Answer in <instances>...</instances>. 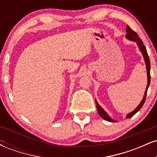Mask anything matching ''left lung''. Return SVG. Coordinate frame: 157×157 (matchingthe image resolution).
Listing matches in <instances>:
<instances>
[{
  "label": "left lung",
  "mask_w": 157,
  "mask_h": 157,
  "mask_svg": "<svg viewBox=\"0 0 157 157\" xmlns=\"http://www.w3.org/2000/svg\"><path fill=\"white\" fill-rule=\"evenodd\" d=\"M126 33H127L125 35L126 38H127L128 40H129L134 41V42H136V44H137L139 48H140V52H142V56H143V57H144V60H145V66H146L147 77V87H146V89H145V94H144V96H143V98H142V101L140 102V103L139 104V105L136 108V109L134 110V111H131V113H128V114L126 115V118H131V117L134 116L135 113H137L138 111L142 109V105H143L144 102H145V99H146L147 89H148L149 85H150V82H151V75H150L151 63H150V60H149L148 55H147V52L146 48H145V46H144L143 43H142V41L141 40V39H140V37H139V36H138L137 34H136L134 31H133V30L131 29L128 26H126ZM95 102H96L97 109V111H98L99 115H100V116L101 117L102 119H104V120H106V121L111 122H117V120H113V119L111 118L109 114H108V113L106 112L105 110H104L101 107V106L99 105V103H98V102H97V100H95Z\"/></svg>",
  "instance_id": "left-lung-1"
}]
</instances>
